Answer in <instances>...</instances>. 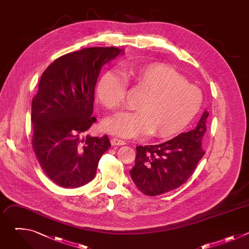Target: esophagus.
<instances>
[{
  "label": "esophagus",
  "instance_id": "esophagus-1",
  "mask_svg": "<svg viewBox=\"0 0 249 249\" xmlns=\"http://www.w3.org/2000/svg\"><path fill=\"white\" fill-rule=\"evenodd\" d=\"M110 143H111L112 146H122V145H125V141L119 140V139H116V138H112L110 140Z\"/></svg>",
  "mask_w": 249,
  "mask_h": 249
}]
</instances>
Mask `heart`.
<instances>
[{
  "label": "heart",
  "mask_w": 249,
  "mask_h": 249,
  "mask_svg": "<svg viewBox=\"0 0 249 249\" xmlns=\"http://www.w3.org/2000/svg\"><path fill=\"white\" fill-rule=\"evenodd\" d=\"M123 73L128 81L147 93L138 102L139 110L121 111L104 120V130L112 135L138 137L151 134L155 138H168L180 133L201 108V90L164 64L129 66ZM125 79L113 71L101 77L96 96L104 107L111 110L120 107L126 96Z\"/></svg>",
  "instance_id": "b5f03b06"
}]
</instances>
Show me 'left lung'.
I'll list each match as a JSON object with an SVG mask.
<instances>
[{
  "label": "left lung",
  "mask_w": 249,
  "mask_h": 249,
  "mask_svg": "<svg viewBox=\"0 0 249 249\" xmlns=\"http://www.w3.org/2000/svg\"><path fill=\"white\" fill-rule=\"evenodd\" d=\"M209 112L205 110L197 126L160 145L138 146L132 180L145 195L157 196L178 188L194 172L205 155L202 139Z\"/></svg>",
  "instance_id": "1"
}]
</instances>
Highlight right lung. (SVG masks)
<instances>
[{"label":"right lung","mask_w":249,"mask_h":249,"mask_svg":"<svg viewBox=\"0 0 249 249\" xmlns=\"http://www.w3.org/2000/svg\"><path fill=\"white\" fill-rule=\"evenodd\" d=\"M124 54L91 47L65 54L41 75L31 103L32 147L45 174L57 185L78 188L91 181L108 137H82L95 122L94 89L102 66Z\"/></svg>","instance_id":"1"}]
</instances>
